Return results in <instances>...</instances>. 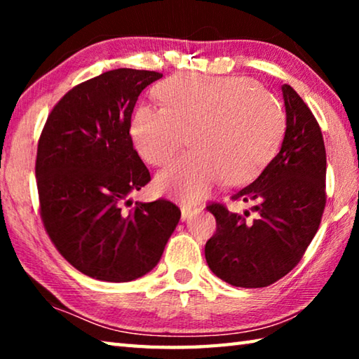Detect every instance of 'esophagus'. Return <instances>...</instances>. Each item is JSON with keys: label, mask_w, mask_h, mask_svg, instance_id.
I'll return each instance as SVG.
<instances>
[{"label": "esophagus", "mask_w": 359, "mask_h": 359, "mask_svg": "<svg viewBox=\"0 0 359 359\" xmlns=\"http://www.w3.org/2000/svg\"><path fill=\"white\" fill-rule=\"evenodd\" d=\"M198 209H193V208H190V205H180V212H182V220H187L188 217H190L191 214H194V212H196Z\"/></svg>", "instance_id": "esophagus-1"}]
</instances>
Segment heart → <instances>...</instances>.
<instances>
[{"label": "heart", "instance_id": "1", "mask_svg": "<svg viewBox=\"0 0 359 359\" xmlns=\"http://www.w3.org/2000/svg\"><path fill=\"white\" fill-rule=\"evenodd\" d=\"M163 106L137 104L130 135L151 166L171 160L188 136L191 150L156 177V188L182 201H201L226 177L253 179L277 154L287 117L282 102L253 79L177 74L156 87Z\"/></svg>", "mask_w": 359, "mask_h": 359}]
</instances>
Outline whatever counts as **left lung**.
<instances>
[{
    "label": "left lung",
    "instance_id": "8db88e82",
    "mask_svg": "<svg viewBox=\"0 0 359 359\" xmlns=\"http://www.w3.org/2000/svg\"><path fill=\"white\" fill-rule=\"evenodd\" d=\"M287 131L282 149L233 201L255 203L234 214L212 203L217 231L205 242V261L217 277L241 288L269 287L299 263L326 205V150L317 118L290 85H283Z\"/></svg>",
    "mask_w": 359,
    "mask_h": 359
}]
</instances>
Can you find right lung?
I'll return each instance as SVG.
<instances>
[{
	"label": "right lung",
	"mask_w": 359,
	"mask_h": 359,
	"mask_svg": "<svg viewBox=\"0 0 359 359\" xmlns=\"http://www.w3.org/2000/svg\"><path fill=\"white\" fill-rule=\"evenodd\" d=\"M163 74L120 68L71 88L48 114L36 154L46 233L82 274L130 282L154 269L180 220L168 199L131 205L150 172L130 136L142 90Z\"/></svg>",
	"instance_id": "1"
}]
</instances>
